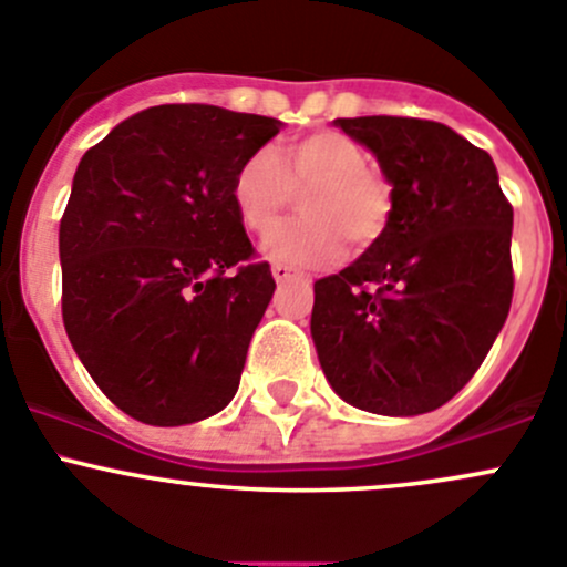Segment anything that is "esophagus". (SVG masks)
I'll list each match as a JSON object with an SVG mask.
<instances>
[{
    "label": "esophagus",
    "instance_id": "1",
    "mask_svg": "<svg viewBox=\"0 0 567 567\" xmlns=\"http://www.w3.org/2000/svg\"><path fill=\"white\" fill-rule=\"evenodd\" d=\"M271 277L277 279V285L296 282V279H301L299 274H296L293 268H290V266H285V262H274V266H271Z\"/></svg>",
    "mask_w": 567,
    "mask_h": 567
}]
</instances>
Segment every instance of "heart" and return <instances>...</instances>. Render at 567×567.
I'll use <instances>...</instances> for the list:
<instances>
[{
  "label": "heart",
  "instance_id": "heart-1",
  "mask_svg": "<svg viewBox=\"0 0 567 567\" xmlns=\"http://www.w3.org/2000/svg\"><path fill=\"white\" fill-rule=\"evenodd\" d=\"M368 164V153L351 136L318 131L274 153H251L233 177V205L247 230L266 236L288 208L290 188H305L299 194L305 216L271 233L262 251L290 266H334L348 251L346 236L357 247H370L390 221V186Z\"/></svg>",
  "mask_w": 567,
  "mask_h": 567
}]
</instances>
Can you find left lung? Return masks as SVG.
I'll return each instance as SVG.
<instances>
[{
  "label": "left lung",
  "instance_id": "1",
  "mask_svg": "<svg viewBox=\"0 0 567 567\" xmlns=\"http://www.w3.org/2000/svg\"><path fill=\"white\" fill-rule=\"evenodd\" d=\"M392 186L386 230L316 282L312 342L331 390L414 416L468 384L513 299V208L494 162L433 120L340 117Z\"/></svg>",
  "mask_w": 567,
  "mask_h": 567
}]
</instances>
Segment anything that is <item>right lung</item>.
I'll list each match as a JSON object with an SVG mask.
<instances>
[{"instance_id":"obj_1","label":"right lung","mask_w":567,"mask_h":567,"mask_svg":"<svg viewBox=\"0 0 567 567\" xmlns=\"http://www.w3.org/2000/svg\"><path fill=\"white\" fill-rule=\"evenodd\" d=\"M282 123L208 104L131 114L90 147L60 221L62 320L101 392L145 425H192L238 392L274 296L233 177Z\"/></svg>"}]
</instances>
